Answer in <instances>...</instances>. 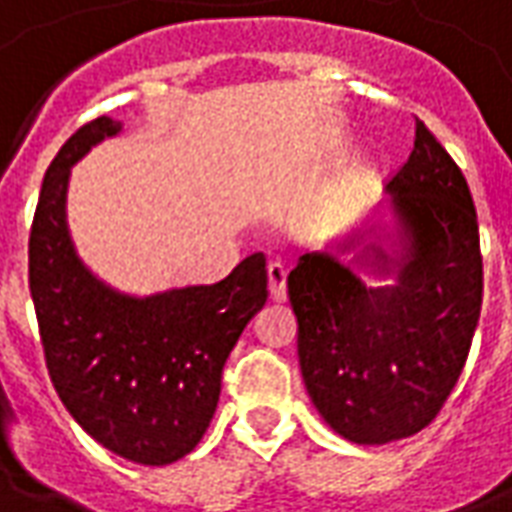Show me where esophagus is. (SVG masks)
Returning a JSON list of instances; mask_svg holds the SVG:
<instances>
[{
    "mask_svg": "<svg viewBox=\"0 0 512 512\" xmlns=\"http://www.w3.org/2000/svg\"><path fill=\"white\" fill-rule=\"evenodd\" d=\"M268 293H271V301H285V296H288V290H285V285H288V271H285V266L282 263H268Z\"/></svg>",
    "mask_w": 512,
    "mask_h": 512,
    "instance_id": "esophagus-1",
    "label": "esophagus"
}]
</instances>
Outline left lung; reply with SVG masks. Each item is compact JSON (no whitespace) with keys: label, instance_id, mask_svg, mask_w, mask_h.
<instances>
[{"label":"left lung","instance_id":"left-lung-1","mask_svg":"<svg viewBox=\"0 0 512 512\" xmlns=\"http://www.w3.org/2000/svg\"><path fill=\"white\" fill-rule=\"evenodd\" d=\"M376 208L288 274L299 365L312 406L354 444H389L430 425L450 397L483 304V257L466 178L417 120L414 150ZM378 278L376 286L366 277Z\"/></svg>","mask_w":512,"mask_h":512}]
</instances>
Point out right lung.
Listing matches in <instances>:
<instances>
[{
  "mask_svg": "<svg viewBox=\"0 0 512 512\" xmlns=\"http://www.w3.org/2000/svg\"><path fill=\"white\" fill-rule=\"evenodd\" d=\"M123 131L98 117L46 169L29 233V293L51 384L98 444L167 466L208 430L222 367L268 299L266 257L249 255L213 285L131 296L84 266L68 230V180L95 145Z\"/></svg>",
  "mask_w": 512,
  "mask_h": 512,
  "instance_id": "obj_1",
  "label": "right lung"
}]
</instances>
